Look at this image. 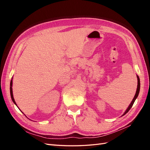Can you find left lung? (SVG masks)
Instances as JSON below:
<instances>
[{
    "mask_svg": "<svg viewBox=\"0 0 150 150\" xmlns=\"http://www.w3.org/2000/svg\"><path fill=\"white\" fill-rule=\"evenodd\" d=\"M137 79H138V86H137V91H136V94H135V95H134V98L133 99L132 101L131 102V103H130V104L129 105V106L128 107V108L126 109V110L125 111V112L123 113V115H122V116H124L125 115H126V113L129 111V110L131 108V107L133 106V104H134V101H135V100H136V99H137V97L138 96V94H139V89H140V80H139V76H138V75H137Z\"/></svg>",
    "mask_w": 150,
    "mask_h": 150,
    "instance_id": "left-lung-1",
    "label": "left lung"
}]
</instances>
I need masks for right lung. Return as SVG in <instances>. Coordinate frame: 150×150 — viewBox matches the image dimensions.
<instances>
[{
    "mask_svg": "<svg viewBox=\"0 0 150 150\" xmlns=\"http://www.w3.org/2000/svg\"><path fill=\"white\" fill-rule=\"evenodd\" d=\"M10 93H11V99H12V101H13V103H14L17 106V104H16V101H15V100H14V98H13V92H12V79H11V84H10ZM18 107V106H17Z\"/></svg>",
    "mask_w": 150,
    "mask_h": 150,
    "instance_id": "right-lung-1",
    "label": "right lung"
}]
</instances>
